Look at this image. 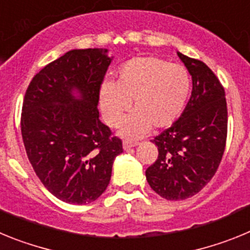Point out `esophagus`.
Masks as SVG:
<instances>
[{
	"instance_id": "1",
	"label": "esophagus",
	"mask_w": 250,
	"mask_h": 250,
	"mask_svg": "<svg viewBox=\"0 0 250 250\" xmlns=\"http://www.w3.org/2000/svg\"><path fill=\"white\" fill-rule=\"evenodd\" d=\"M136 145H138V143H136V141H129V140H125V141H124L123 147H124V150H129V149H131V147L136 146Z\"/></svg>"
}]
</instances>
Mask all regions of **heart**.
Segmentation results:
<instances>
[{
    "mask_svg": "<svg viewBox=\"0 0 250 250\" xmlns=\"http://www.w3.org/2000/svg\"><path fill=\"white\" fill-rule=\"evenodd\" d=\"M191 91L190 74L182 65L159 57H135L118 71L116 83H104L100 105L110 126L124 120L132 101L135 114L124 124L121 134L139 138L171 126L184 111Z\"/></svg>",
    "mask_w": 250,
    "mask_h": 250,
    "instance_id": "obj_1",
    "label": "heart"
}]
</instances>
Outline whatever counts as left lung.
Returning a JSON list of instances; mask_svg holds the SVG:
<instances>
[{
	"instance_id": "8db88e82",
	"label": "left lung",
	"mask_w": 250,
	"mask_h": 250,
	"mask_svg": "<svg viewBox=\"0 0 250 250\" xmlns=\"http://www.w3.org/2000/svg\"><path fill=\"white\" fill-rule=\"evenodd\" d=\"M193 80L190 100L182 116L151 140L156 161L145 171L156 194L183 200L199 193L219 167L227 143L228 109L224 87L203 61L178 52Z\"/></svg>"
}]
</instances>
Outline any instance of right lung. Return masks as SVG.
Here are the masks:
<instances>
[{"instance_id": "1", "label": "right lung", "mask_w": 250, "mask_h": 250, "mask_svg": "<svg viewBox=\"0 0 250 250\" xmlns=\"http://www.w3.org/2000/svg\"><path fill=\"white\" fill-rule=\"evenodd\" d=\"M107 50H71L34 76L22 104L21 132L35 173L57 199L89 204L106 190L123 141L99 119ZM79 92L80 97L72 92Z\"/></svg>"}]
</instances>
